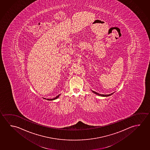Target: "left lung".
I'll return each mask as SVG.
<instances>
[{
	"label": "left lung",
	"instance_id": "left-lung-1",
	"mask_svg": "<svg viewBox=\"0 0 150 150\" xmlns=\"http://www.w3.org/2000/svg\"><path fill=\"white\" fill-rule=\"evenodd\" d=\"M92 92H93L94 93H95V94L98 95V96H103V97H108V96H110V95H112L113 94V93H111L110 94H108V95H104V94H99V93H97L96 92H94V91H92Z\"/></svg>",
	"mask_w": 150,
	"mask_h": 150
}]
</instances>
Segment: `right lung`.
Instances as JSON below:
<instances>
[{
  "mask_svg": "<svg viewBox=\"0 0 150 150\" xmlns=\"http://www.w3.org/2000/svg\"><path fill=\"white\" fill-rule=\"evenodd\" d=\"M59 95H60V94L58 95H57L56 97H55V98H52V99H46V98H44V99L48 100H56V99H57V98H58V97H59Z\"/></svg>",
  "mask_w": 150,
  "mask_h": 150,
  "instance_id": "right-lung-1",
  "label": "right lung"
}]
</instances>
